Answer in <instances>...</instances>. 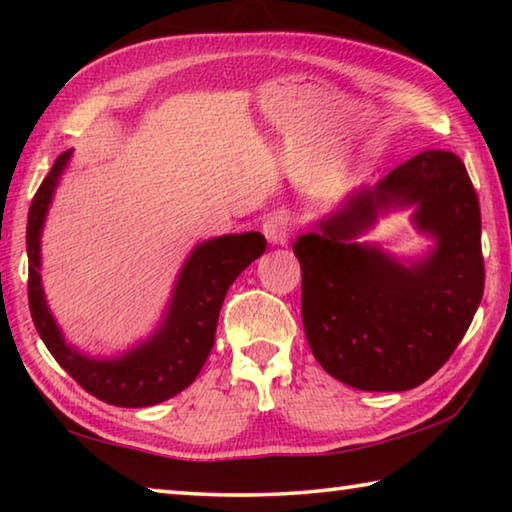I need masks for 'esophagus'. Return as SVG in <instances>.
Returning a JSON list of instances; mask_svg holds the SVG:
<instances>
[{
  "mask_svg": "<svg viewBox=\"0 0 512 512\" xmlns=\"http://www.w3.org/2000/svg\"><path fill=\"white\" fill-rule=\"evenodd\" d=\"M264 235L275 246H284L289 244V239L293 235V219L284 212H275L268 216L264 221Z\"/></svg>",
  "mask_w": 512,
  "mask_h": 512,
  "instance_id": "34e87169",
  "label": "esophagus"
}]
</instances>
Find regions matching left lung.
<instances>
[{"label":"left lung","mask_w":512,"mask_h":512,"mask_svg":"<svg viewBox=\"0 0 512 512\" xmlns=\"http://www.w3.org/2000/svg\"><path fill=\"white\" fill-rule=\"evenodd\" d=\"M419 203L416 222L439 239L420 265H395L352 245L377 206ZM302 323L329 375L359 391H409L445 366L483 298L479 196L452 151H422L359 192L323 232L298 237Z\"/></svg>","instance_id":"obj_1"}]
</instances>
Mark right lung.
Masks as SVG:
<instances>
[{
  "label": "right lung",
  "instance_id": "obj_1",
  "mask_svg": "<svg viewBox=\"0 0 512 512\" xmlns=\"http://www.w3.org/2000/svg\"><path fill=\"white\" fill-rule=\"evenodd\" d=\"M72 151L58 155L29 207V309L40 339L76 384L112 406H151L169 400L198 377L214 345L219 311L230 284L248 264L264 255L259 232L219 237L198 246L180 273L169 316L149 343L121 359L99 361L69 348L45 305L40 287V230L47 207Z\"/></svg>",
  "mask_w": 512,
  "mask_h": 512
}]
</instances>
